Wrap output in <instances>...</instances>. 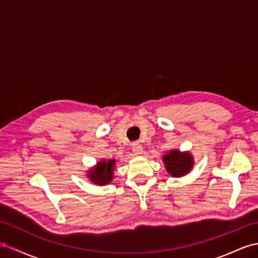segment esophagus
<instances>
[{"label": "esophagus", "instance_id": "esophagus-1", "mask_svg": "<svg viewBox=\"0 0 258 258\" xmlns=\"http://www.w3.org/2000/svg\"><path fill=\"white\" fill-rule=\"evenodd\" d=\"M132 150L135 156H142L143 155V147L140 145V143H134L132 146Z\"/></svg>", "mask_w": 258, "mask_h": 258}]
</instances>
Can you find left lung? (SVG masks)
Wrapping results in <instances>:
<instances>
[{"label":"left lung","mask_w":258,"mask_h":258,"mask_svg":"<svg viewBox=\"0 0 258 258\" xmlns=\"http://www.w3.org/2000/svg\"><path fill=\"white\" fill-rule=\"evenodd\" d=\"M162 161L167 172L172 177L186 175L194 167V157L189 151L172 149L162 156Z\"/></svg>","instance_id":"1"}]
</instances>
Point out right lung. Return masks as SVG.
<instances>
[{
    "instance_id": "add662e5",
    "label": "right lung",
    "mask_w": 258,
    "mask_h": 258,
    "mask_svg": "<svg viewBox=\"0 0 258 258\" xmlns=\"http://www.w3.org/2000/svg\"><path fill=\"white\" fill-rule=\"evenodd\" d=\"M116 167V160L115 159H109L105 160L102 159L96 163L95 167L89 168L87 171V177L91 183L95 185L103 186L107 185L113 180L114 170Z\"/></svg>"
}]
</instances>
